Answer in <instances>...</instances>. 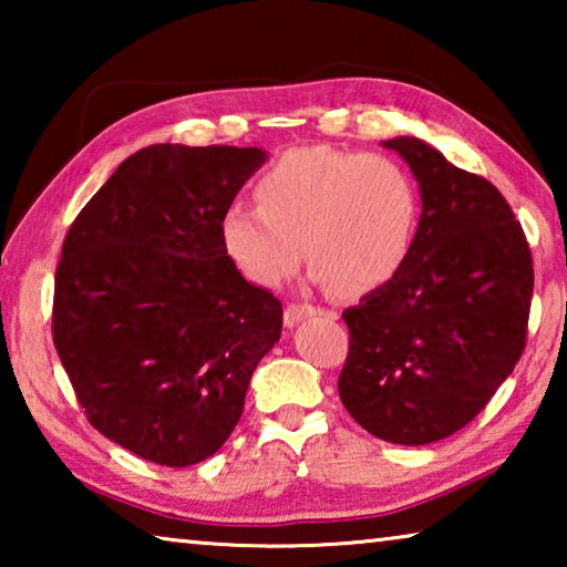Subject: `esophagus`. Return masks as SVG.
Wrapping results in <instances>:
<instances>
[{
	"instance_id": "1",
	"label": "esophagus",
	"mask_w": 567,
	"mask_h": 567,
	"mask_svg": "<svg viewBox=\"0 0 567 567\" xmlns=\"http://www.w3.org/2000/svg\"><path fill=\"white\" fill-rule=\"evenodd\" d=\"M315 312H318V310H315L312 305H307V302H290V305L285 307V324H287V328H292V324L302 322V320H307V318H312Z\"/></svg>"
}]
</instances>
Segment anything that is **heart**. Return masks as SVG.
I'll use <instances>...</instances> for the list:
<instances>
[{
  "instance_id": "obj_1",
  "label": "heart",
  "mask_w": 567,
  "mask_h": 567,
  "mask_svg": "<svg viewBox=\"0 0 567 567\" xmlns=\"http://www.w3.org/2000/svg\"><path fill=\"white\" fill-rule=\"evenodd\" d=\"M257 205L233 203L219 217L227 255L245 277L275 287L305 255L338 295L390 282L412 252L420 189L402 162L332 147H297L255 185Z\"/></svg>"
}]
</instances>
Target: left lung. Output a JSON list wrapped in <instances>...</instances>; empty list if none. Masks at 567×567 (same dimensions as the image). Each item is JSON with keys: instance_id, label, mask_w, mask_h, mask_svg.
Masks as SVG:
<instances>
[{"instance_id": "obj_1", "label": "left lung", "mask_w": 567, "mask_h": 567, "mask_svg": "<svg viewBox=\"0 0 567 567\" xmlns=\"http://www.w3.org/2000/svg\"><path fill=\"white\" fill-rule=\"evenodd\" d=\"M382 145L420 182L422 215L405 267L342 312L338 390L368 433L427 445L475 420L520 360L533 255L493 182L415 137Z\"/></svg>"}]
</instances>
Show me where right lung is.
Here are the masks:
<instances>
[{"label": "right lung", "mask_w": 567, "mask_h": 567, "mask_svg": "<svg viewBox=\"0 0 567 567\" xmlns=\"http://www.w3.org/2000/svg\"><path fill=\"white\" fill-rule=\"evenodd\" d=\"M265 162L257 147L150 145L70 227L52 338L104 437L187 467L233 435L249 378L282 332V305L227 255L219 217Z\"/></svg>", "instance_id": "1"}]
</instances>
